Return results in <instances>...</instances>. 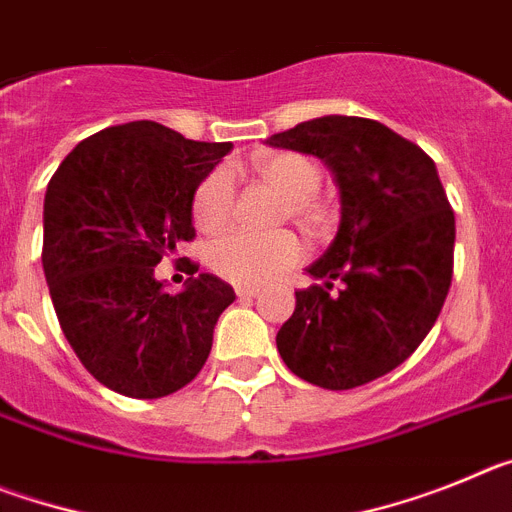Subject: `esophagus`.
<instances>
[{"label":"esophagus","instance_id":"esophagus-1","mask_svg":"<svg viewBox=\"0 0 512 512\" xmlns=\"http://www.w3.org/2000/svg\"><path fill=\"white\" fill-rule=\"evenodd\" d=\"M235 295L241 297V300H251V297L261 295V289L259 287H235Z\"/></svg>","mask_w":512,"mask_h":512}]
</instances>
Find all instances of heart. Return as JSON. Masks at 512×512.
Returning <instances> with one entry per match:
<instances>
[{
	"label": "heart",
	"mask_w": 512,
	"mask_h": 512,
	"mask_svg": "<svg viewBox=\"0 0 512 512\" xmlns=\"http://www.w3.org/2000/svg\"><path fill=\"white\" fill-rule=\"evenodd\" d=\"M256 174L287 197V212L300 220H310L315 205L312 197L320 189V169L302 153L269 151L261 153L253 164ZM235 205V179L228 166H217L205 176L194 192L192 215L197 228L205 233H217L230 223ZM302 243L295 233H248L233 230L212 243V269L238 287H259L292 269L302 259Z\"/></svg>",
	"instance_id": "b5f03b06"
}]
</instances>
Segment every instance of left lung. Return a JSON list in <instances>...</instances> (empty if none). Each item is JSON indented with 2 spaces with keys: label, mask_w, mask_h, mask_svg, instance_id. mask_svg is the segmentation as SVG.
<instances>
[{
  "label": "left lung",
  "mask_w": 512,
  "mask_h": 512,
  "mask_svg": "<svg viewBox=\"0 0 512 512\" xmlns=\"http://www.w3.org/2000/svg\"><path fill=\"white\" fill-rule=\"evenodd\" d=\"M266 143L318 156L341 194L336 238L307 269L323 284L295 292L279 356L305 382L354 390L400 366L436 323L454 274V210L433 158L377 120L315 117Z\"/></svg>",
  "instance_id": "obj_1"
}]
</instances>
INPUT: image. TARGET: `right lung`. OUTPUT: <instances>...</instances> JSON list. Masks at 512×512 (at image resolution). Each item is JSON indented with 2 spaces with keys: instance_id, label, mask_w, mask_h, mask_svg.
<instances>
[{
  "instance_id": "obj_1",
  "label": "right lung",
  "mask_w": 512,
  "mask_h": 512,
  "mask_svg": "<svg viewBox=\"0 0 512 512\" xmlns=\"http://www.w3.org/2000/svg\"><path fill=\"white\" fill-rule=\"evenodd\" d=\"M230 143L189 140L153 120L81 140L48 182L43 271L63 336L97 382L138 400L182 390L205 366L235 300L215 274L169 295L153 266L192 241V202Z\"/></svg>"
}]
</instances>
